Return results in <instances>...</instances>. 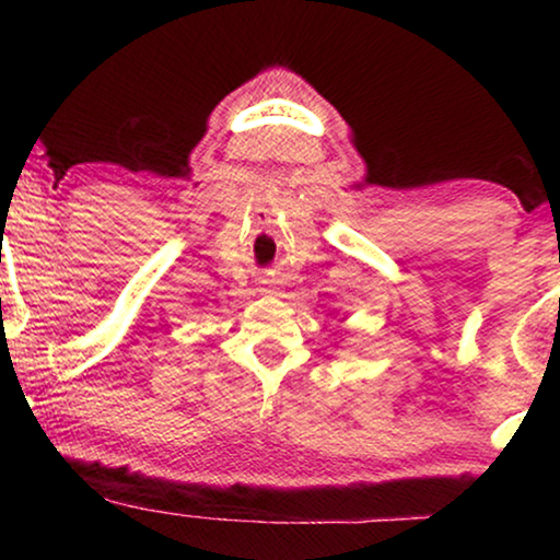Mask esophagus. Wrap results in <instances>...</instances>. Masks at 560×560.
Returning a JSON list of instances; mask_svg holds the SVG:
<instances>
[{
	"instance_id": "34e87169",
	"label": "esophagus",
	"mask_w": 560,
	"mask_h": 560,
	"mask_svg": "<svg viewBox=\"0 0 560 560\" xmlns=\"http://www.w3.org/2000/svg\"><path fill=\"white\" fill-rule=\"evenodd\" d=\"M259 290H262V293H278V280L265 278L262 280V288H259Z\"/></svg>"
}]
</instances>
